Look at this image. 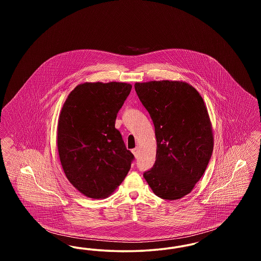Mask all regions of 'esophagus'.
<instances>
[{"mask_svg":"<svg viewBox=\"0 0 261 261\" xmlns=\"http://www.w3.org/2000/svg\"><path fill=\"white\" fill-rule=\"evenodd\" d=\"M132 152H133V154H134L135 158H138V155H139V149H138V148L132 149Z\"/></svg>","mask_w":261,"mask_h":261,"instance_id":"1","label":"esophagus"}]
</instances>
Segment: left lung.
Wrapping results in <instances>:
<instances>
[{
	"mask_svg": "<svg viewBox=\"0 0 261 261\" xmlns=\"http://www.w3.org/2000/svg\"><path fill=\"white\" fill-rule=\"evenodd\" d=\"M135 90L153 122L158 146L153 167L144 177L158 197L181 199L199 182L212 154L206 106L184 81L137 82Z\"/></svg>",
	"mask_w": 261,
	"mask_h": 261,
	"instance_id": "8db88e82",
	"label": "left lung"
}]
</instances>
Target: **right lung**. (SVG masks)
<instances>
[{
    "mask_svg": "<svg viewBox=\"0 0 261 261\" xmlns=\"http://www.w3.org/2000/svg\"><path fill=\"white\" fill-rule=\"evenodd\" d=\"M131 89L122 82H86L77 85L62 106L57 136L62 169L87 198L111 196L131 168L134 155L114 126Z\"/></svg>",
    "mask_w": 261,
    "mask_h": 261,
    "instance_id": "1",
    "label": "right lung"
}]
</instances>
